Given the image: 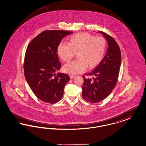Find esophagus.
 <instances>
[{
  "mask_svg": "<svg viewBox=\"0 0 146 146\" xmlns=\"http://www.w3.org/2000/svg\"><path fill=\"white\" fill-rule=\"evenodd\" d=\"M74 76H73V75H72V74L70 75V79H73V78Z\"/></svg>",
  "mask_w": 146,
  "mask_h": 146,
  "instance_id": "esophagus-1",
  "label": "esophagus"
}]
</instances>
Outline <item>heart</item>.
Returning a JSON list of instances; mask_svg holds the SVG:
<instances>
[{
    "mask_svg": "<svg viewBox=\"0 0 146 146\" xmlns=\"http://www.w3.org/2000/svg\"><path fill=\"white\" fill-rule=\"evenodd\" d=\"M106 41L102 36L86 33H79L70 36L69 44L61 42L57 47V54L63 62H68L76 53L77 60L65 65L63 70L70 74L83 72L87 66L93 68L104 58Z\"/></svg>",
    "mask_w": 146,
    "mask_h": 146,
    "instance_id": "obj_1",
    "label": "heart"
}]
</instances>
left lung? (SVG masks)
I'll return each instance as SVG.
<instances>
[{
  "instance_id": "left-lung-1",
  "label": "left lung",
  "mask_w": 146,
  "mask_h": 146,
  "mask_svg": "<svg viewBox=\"0 0 146 146\" xmlns=\"http://www.w3.org/2000/svg\"><path fill=\"white\" fill-rule=\"evenodd\" d=\"M104 36L108 44L106 55L90 73L83 76L82 96L86 101L96 104L104 100L111 93L118 82L121 64V51L117 42L111 35L98 31ZM92 76V78L85 76Z\"/></svg>"
}]
</instances>
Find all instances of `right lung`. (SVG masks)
Listing matches in <instances>:
<instances>
[{
	"mask_svg": "<svg viewBox=\"0 0 146 146\" xmlns=\"http://www.w3.org/2000/svg\"><path fill=\"white\" fill-rule=\"evenodd\" d=\"M72 32L46 30L35 36L26 49L23 64L24 74L35 95L42 101L55 104L63 95L70 76L55 72L61 67L57 47L63 38Z\"/></svg>",
	"mask_w": 146,
	"mask_h": 146,
	"instance_id": "right-lung-1",
	"label": "right lung"
}]
</instances>
